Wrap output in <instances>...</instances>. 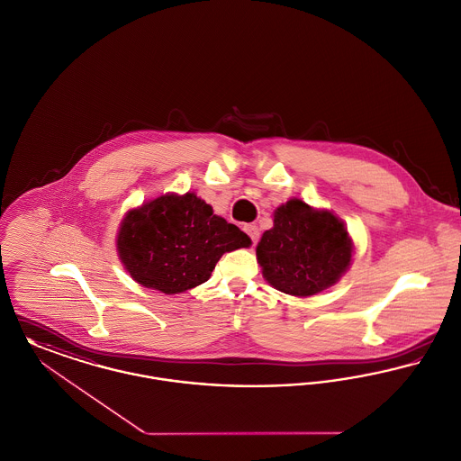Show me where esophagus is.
I'll list each match as a JSON object with an SVG mask.
<instances>
[{"mask_svg":"<svg viewBox=\"0 0 461 461\" xmlns=\"http://www.w3.org/2000/svg\"><path fill=\"white\" fill-rule=\"evenodd\" d=\"M244 231L249 235V239L252 240V244H258V240H259V230H258V226H254V224H245Z\"/></svg>","mask_w":461,"mask_h":461,"instance_id":"esophagus-1","label":"esophagus"}]
</instances>
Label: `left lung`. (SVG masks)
<instances>
[{
    "instance_id": "1",
    "label": "left lung",
    "mask_w": 461,
    "mask_h": 461,
    "mask_svg": "<svg viewBox=\"0 0 461 461\" xmlns=\"http://www.w3.org/2000/svg\"><path fill=\"white\" fill-rule=\"evenodd\" d=\"M352 250L338 217L293 198L276 209L273 228L263 233L256 254L270 285L306 298L338 282L350 267Z\"/></svg>"
}]
</instances>
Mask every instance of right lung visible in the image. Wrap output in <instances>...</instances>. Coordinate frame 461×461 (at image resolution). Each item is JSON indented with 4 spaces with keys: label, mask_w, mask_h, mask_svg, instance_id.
<instances>
[{
    "label": "right lung",
    "mask_w": 461,
    "mask_h": 461,
    "mask_svg": "<svg viewBox=\"0 0 461 461\" xmlns=\"http://www.w3.org/2000/svg\"><path fill=\"white\" fill-rule=\"evenodd\" d=\"M250 239L216 216L194 193L158 196L131 211L118 233V252L131 276L148 289L177 294L209 280L224 252Z\"/></svg>",
    "instance_id": "obj_1"
}]
</instances>
